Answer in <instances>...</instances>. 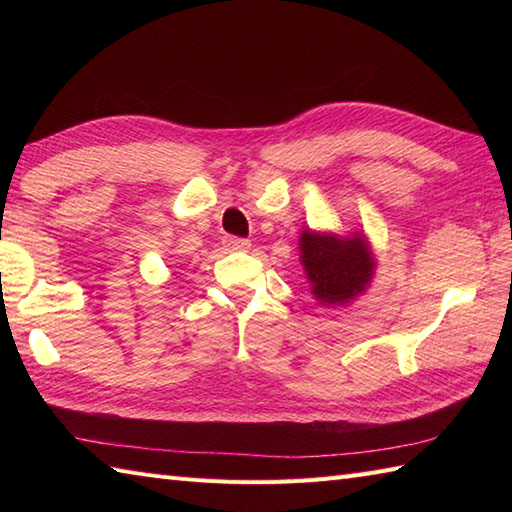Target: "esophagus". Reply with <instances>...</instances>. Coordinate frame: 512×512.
I'll return each instance as SVG.
<instances>
[{
    "mask_svg": "<svg viewBox=\"0 0 512 512\" xmlns=\"http://www.w3.org/2000/svg\"><path fill=\"white\" fill-rule=\"evenodd\" d=\"M224 246L228 250H242V253H244V250L250 248V242H248V239H242V237H226Z\"/></svg>",
    "mask_w": 512,
    "mask_h": 512,
    "instance_id": "esophagus-1",
    "label": "esophagus"
}]
</instances>
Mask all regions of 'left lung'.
<instances>
[{"label": "left lung", "mask_w": 512, "mask_h": 512, "mask_svg": "<svg viewBox=\"0 0 512 512\" xmlns=\"http://www.w3.org/2000/svg\"><path fill=\"white\" fill-rule=\"evenodd\" d=\"M299 253L312 297L325 308L352 303L363 295L376 275V257L363 231L336 235L303 228Z\"/></svg>", "instance_id": "left-lung-1"}]
</instances>
